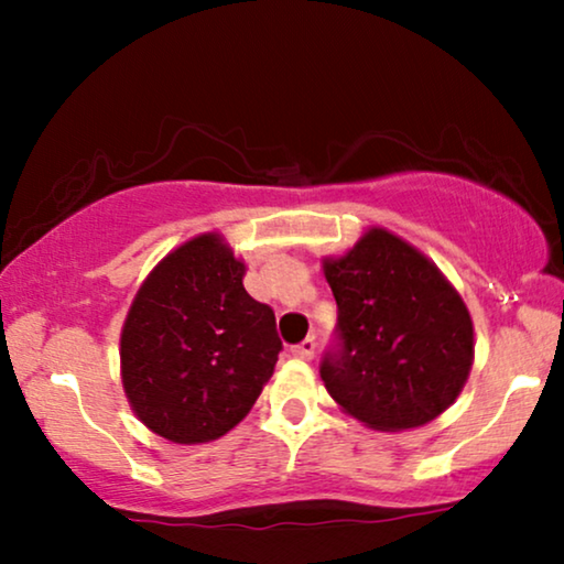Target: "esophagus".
I'll list each match as a JSON object with an SVG mask.
<instances>
[{
  "label": "esophagus",
  "instance_id": "obj_1",
  "mask_svg": "<svg viewBox=\"0 0 564 564\" xmlns=\"http://www.w3.org/2000/svg\"><path fill=\"white\" fill-rule=\"evenodd\" d=\"M292 357H297V359H313V354H315V338L313 336H307L305 341H300L297 346H292Z\"/></svg>",
  "mask_w": 564,
  "mask_h": 564
}]
</instances>
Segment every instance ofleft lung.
I'll return each mask as SVG.
<instances>
[{"label":"left lung","instance_id":"obj_1","mask_svg":"<svg viewBox=\"0 0 564 564\" xmlns=\"http://www.w3.org/2000/svg\"><path fill=\"white\" fill-rule=\"evenodd\" d=\"M338 305L336 344L321 361L326 390L377 431L434 421L465 388L473 318L459 292L419 249L372 228L323 261Z\"/></svg>","mask_w":564,"mask_h":564}]
</instances>
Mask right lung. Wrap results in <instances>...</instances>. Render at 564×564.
Returning a JSON list of instances; mask_svg holds the SVG:
<instances>
[{
  "label": "right lung",
  "instance_id": "1",
  "mask_svg": "<svg viewBox=\"0 0 564 564\" xmlns=\"http://www.w3.org/2000/svg\"><path fill=\"white\" fill-rule=\"evenodd\" d=\"M218 234L182 243L145 276L120 334L128 403L174 444L220 438L251 411L282 341Z\"/></svg>",
  "mask_w": 564,
  "mask_h": 564
}]
</instances>
